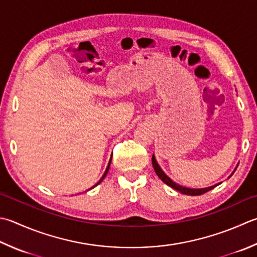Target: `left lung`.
Segmentation results:
<instances>
[{
    "label": "left lung",
    "mask_w": 257,
    "mask_h": 257,
    "mask_svg": "<svg viewBox=\"0 0 257 257\" xmlns=\"http://www.w3.org/2000/svg\"><path fill=\"white\" fill-rule=\"evenodd\" d=\"M152 164H153V168H154V171H156L157 176L161 179V180L166 183V185L170 186L171 188L176 189V190L180 191L181 193H183V195H189V196H200V195H204V193L208 192L209 190H211V189H214L216 186H212V187H208V188H204V189H190V188H186V187H182L180 185H178V183L173 182L170 178H169L166 173H164L161 168L159 167L158 162L156 161V158H154V156H152Z\"/></svg>",
    "instance_id": "obj_1"
}]
</instances>
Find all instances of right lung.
I'll return each instance as SVG.
<instances>
[{
	"instance_id": "1",
	"label": "right lung",
	"mask_w": 257,
	"mask_h": 257,
	"mask_svg": "<svg viewBox=\"0 0 257 257\" xmlns=\"http://www.w3.org/2000/svg\"><path fill=\"white\" fill-rule=\"evenodd\" d=\"M110 161H112V158H110V160H109V163H108V166H107V168H106V171H105V173L103 174V177H101V179H100V180L97 182V185H99V183L101 182V181H103V179L106 177V174H107V172H108V169H109V166H110ZM97 185H95V186H97ZM94 186V187H95ZM93 187V188H94Z\"/></svg>"
}]
</instances>
